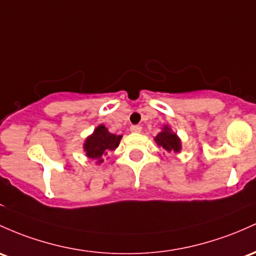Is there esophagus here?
<instances>
[{"mask_svg": "<svg viewBox=\"0 0 256 256\" xmlns=\"http://www.w3.org/2000/svg\"><path fill=\"white\" fill-rule=\"evenodd\" d=\"M130 131L131 132H141L142 131V126H140V125H132L130 128Z\"/></svg>", "mask_w": 256, "mask_h": 256, "instance_id": "esophagus-1", "label": "esophagus"}]
</instances>
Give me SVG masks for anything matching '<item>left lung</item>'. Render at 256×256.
I'll use <instances>...</instances> for the list:
<instances>
[{"label":"left lung","mask_w":256,"mask_h":256,"mask_svg":"<svg viewBox=\"0 0 256 256\" xmlns=\"http://www.w3.org/2000/svg\"><path fill=\"white\" fill-rule=\"evenodd\" d=\"M154 142L169 153L178 154L182 150L181 138L178 136V134L174 132L170 125L162 126V131L154 137Z\"/></svg>","instance_id":"1"}]
</instances>
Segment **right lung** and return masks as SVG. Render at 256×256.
Segmentation results:
<instances>
[{
    "instance_id": "obj_1",
    "label": "right lung",
    "mask_w": 256,
    "mask_h": 256,
    "mask_svg": "<svg viewBox=\"0 0 256 256\" xmlns=\"http://www.w3.org/2000/svg\"><path fill=\"white\" fill-rule=\"evenodd\" d=\"M122 138V134L109 132L108 128L100 124L94 128V132L85 138L82 144L85 156L88 159L94 160L97 165H100L108 153L116 150Z\"/></svg>"
}]
</instances>
